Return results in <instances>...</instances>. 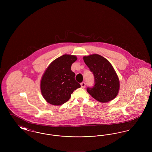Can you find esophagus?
I'll return each mask as SVG.
<instances>
[{"label":"esophagus","mask_w":152,"mask_h":152,"mask_svg":"<svg viewBox=\"0 0 152 152\" xmlns=\"http://www.w3.org/2000/svg\"><path fill=\"white\" fill-rule=\"evenodd\" d=\"M86 86V84L85 82H82V83H81V87L82 88H85Z\"/></svg>","instance_id":"1"}]
</instances>
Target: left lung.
I'll return each mask as SVG.
<instances>
[{
    "label": "left lung",
    "mask_w": 152,
    "mask_h": 152,
    "mask_svg": "<svg viewBox=\"0 0 152 152\" xmlns=\"http://www.w3.org/2000/svg\"><path fill=\"white\" fill-rule=\"evenodd\" d=\"M94 76V86L88 87L87 92L94 99L107 102L115 99L120 87L118 77L112 65L105 58L97 54L83 58Z\"/></svg>",
    "instance_id": "8db88e82"
}]
</instances>
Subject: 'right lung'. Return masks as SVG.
Returning a JSON list of instances; mask_svg holds the SVG:
<instances>
[{
    "label": "right lung",
    "instance_id": "right-lung-1",
    "mask_svg": "<svg viewBox=\"0 0 152 152\" xmlns=\"http://www.w3.org/2000/svg\"><path fill=\"white\" fill-rule=\"evenodd\" d=\"M77 58L64 55L49 65L41 80L40 89L45 100L54 105H60L69 100L73 92L81 87L75 79L71 65Z\"/></svg>",
    "mask_w": 152,
    "mask_h": 152
}]
</instances>
